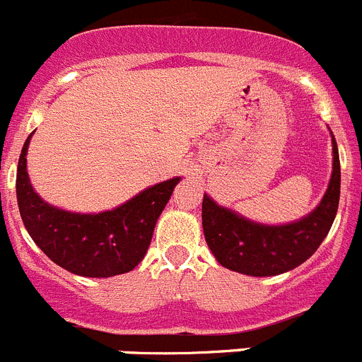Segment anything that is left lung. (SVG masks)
Wrapping results in <instances>:
<instances>
[{"mask_svg":"<svg viewBox=\"0 0 362 362\" xmlns=\"http://www.w3.org/2000/svg\"><path fill=\"white\" fill-rule=\"evenodd\" d=\"M332 153L334 162L327 193L312 213L291 223H258L204 194L202 226L216 262L234 272L256 278L283 274L307 262L327 238L339 207L341 165L334 135Z\"/></svg>","mask_w":362,"mask_h":362,"instance_id":"1","label":"left lung"}]
</instances>
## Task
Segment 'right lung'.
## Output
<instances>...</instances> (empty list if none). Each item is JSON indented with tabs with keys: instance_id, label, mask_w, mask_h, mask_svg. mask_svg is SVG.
I'll return each mask as SVG.
<instances>
[{
	"instance_id": "1",
	"label": "right lung",
	"mask_w": 362,
	"mask_h": 362,
	"mask_svg": "<svg viewBox=\"0 0 362 362\" xmlns=\"http://www.w3.org/2000/svg\"><path fill=\"white\" fill-rule=\"evenodd\" d=\"M25 141L18 162L16 194L21 220L35 245L68 272L84 278H112L144 259L153 230L180 177L146 187L122 205L103 213L81 214L45 202L27 173Z\"/></svg>"
}]
</instances>
